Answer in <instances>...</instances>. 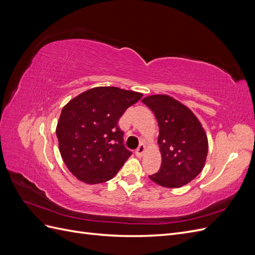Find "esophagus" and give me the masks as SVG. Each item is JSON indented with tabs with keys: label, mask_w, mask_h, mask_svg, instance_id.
Masks as SVG:
<instances>
[{
	"label": "esophagus",
	"mask_w": 255,
	"mask_h": 255,
	"mask_svg": "<svg viewBox=\"0 0 255 255\" xmlns=\"http://www.w3.org/2000/svg\"><path fill=\"white\" fill-rule=\"evenodd\" d=\"M145 151V145L143 143H140L138 145V148L135 150V154L138 157H141L143 155V153Z\"/></svg>",
	"instance_id": "34e87169"
}]
</instances>
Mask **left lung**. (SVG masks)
Wrapping results in <instances>:
<instances>
[{
  "mask_svg": "<svg viewBox=\"0 0 255 255\" xmlns=\"http://www.w3.org/2000/svg\"><path fill=\"white\" fill-rule=\"evenodd\" d=\"M142 102L155 115L159 128L161 165L150 180L167 188L188 184L202 171L208 152L201 122L186 105L168 95L148 96Z\"/></svg>",
  "mask_w": 255,
  "mask_h": 255,
  "instance_id": "8db88e82",
  "label": "left lung"
}]
</instances>
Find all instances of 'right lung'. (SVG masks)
Returning <instances> with one entry per match:
<instances>
[{
  "instance_id": "right-lung-1",
  "label": "right lung",
  "mask_w": 255,
  "mask_h": 255,
  "mask_svg": "<svg viewBox=\"0 0 255 255\" xmlns=\"http://www.w3.org/2000/svg\"><path fill=\"white\" fill-rule=\"evenodd\" d=\"M142 94L118 87H94L71 99L56 127L58 148L67 168L86 184H99L117 174L130 156L123 145L118 121Z\"/></svg>"
}]
</instances>
